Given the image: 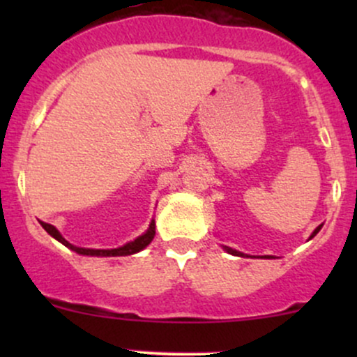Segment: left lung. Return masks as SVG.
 <instances>
[{
    "instance_id": "left-lung-1",
    "label": "left lung",
    "mask_w": 357,
    "mask_h": 357,
    "mask_svg": "<svg viewBox=\"0 0 357 357\" xmlns=\"http://www.w3.org/2000/svg\"><path fill=\"white\" fill-rule=\"evenodd\" d=\"M321 228H322V225H319V227L315 228V230L312 231V235H310V238H314V236L317 235L319 231H321ZM310 238H309V240H310ZM223 250H225V252L231 253V255H235V257H250V255H245V253L238 252V250H233V248H230V247H223ZM258 258H273V257H272V255H264V257H258Z\"/></svg>"
}]
</instances>
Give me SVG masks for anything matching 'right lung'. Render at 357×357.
Returning <instances> with one entry per match:
<instances>
[{"mask_svg": "<svg viewBox=\"0 0 357 357\" xmlns=\"http://www.w3.org/2000/svg\"><path fill=\"white\" fill-rule=\"evenodd\" d=\"M40 225L45 228V231L48 233V235L53 236L56 241H60L61 245H65L67 248L73 250L75 253H79V255H89V257H127V255H134V253L141 252V250H144L147 245L151 243L155 235V223L154 220H151L149 223V228L142 233L141 236H137L136 240L129 241V243L122 245V247L119 248H107V250H100V248H82V247H75V245H72L70 241H67L61 236V233L56 230L53 225H48V223H43V221H40Z\"/></svg>", "mask_w": 357, "mask_h": 357, "instance_id": "1", "label": "right lung"}]
</instances>
